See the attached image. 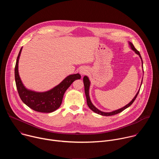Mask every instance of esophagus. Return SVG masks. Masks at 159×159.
Returning <instances> with one entry per match:
<instances>
[{
  "label": "esophagus",
  "instance_id": "1",
  "mask_svg": "<svg viewBox=\"0 0 159 159\" xmlns=\"http://www.w3.org/2000/svg\"><path fill=\"white\" fill-rule=\"evenodd\" d=\"M87 73V70L86 69V68H84V67H82L81 68V69H80V74L82 75L86 74Z\"/></svg>",
  "mask_w": 159,
  "mask_h": 159
}]
</instances>
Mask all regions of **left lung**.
<instances>
[{
  "mask_svg": "<svg viewBox=\"0 0 159 159\" xmlns=\"http://www.w3.org/2000/svg\"><path fill=\"white\" fill-rule=\"evenodd\" d=\"M129 45H130V47H131V49H132L133 51H134L136 53L138 54V55L140 56V57L141 59H142V65H143V61H142V57H141V55H140V52L134 48V45H133L131 42H129ZM83 81H84V84L85 94L86 98H87V105H88L90 109H91L92 111H93L94 112H95L98 113V114L101 115H102V116H112V115H115L118 114V113L122 112L123 111H124L125 109H126L127 107H128L129 106H130L133 104V102L134 101V100L136 99V98H137V96H138V94H139V91H140V90H139V92L137 93V94H136V96H134V98L132 99V101H131L129 103H128L127 105H126L125 106H124L123 107H122V108H121V109H118V110L110 112H102V111H99V109H98L93 104V103L91 102V101H90V100L89 94V86H90V81H89V78H88L87 76L84 77Z\"/></svg>",
  "mask_w": 159,
  "mask_h": 159,
  "instance_id": "8db88e82",
  "label": "left lung"
}]
</instances>
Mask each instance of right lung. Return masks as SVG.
<instances>
[{
  "mask_svg": "<svg viewBox=\"0 0 159 159\" xmlns=\"http://www.w3.org/2000/svg\"><path fill=\"white\" fill-rule=\"evenodd\" d=\"M22 51L20 48L15 66V81L19 96L26 105L34 111L41 112H52L57 110L61 105L63 95L66 89L77 79H80L79 74L66 77L60 84L49 91L36 93L28 90L22 84L18 72V61Z\"/></svg>",
  "mask_w": 159,
  "mask_h": 159,
  "instance_id": "add662e5",
  "label": "right lung"
}]
</instances>
